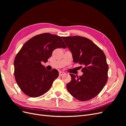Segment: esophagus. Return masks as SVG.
Here are the masks:
<instances>
[{
    "label": "esophagus",
    "mask_w": 126,
    "mask_h": 126,
    "mask_svg": "<svg viewBox=\"0 0 126 126\" xmlns=\"http://www.w3.org/2000/svg\"><path fill=\"white\" fill-rule=\"evenodd\" d=\"M65 74V73H64V72H63V71H60L59 72V75L60 76H62V75H63Z\"/></svg>",
    "instance_id": "esophagus-1"
}]
</instances>
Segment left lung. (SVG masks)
<instances>
[{"mask_svg": "<svg viewBox=\"0 0 126 126\" xmlns=\"http://www.w3.org/2000/svg\"><path fill=\"white\" fill-rule=\"evenodd\" d=\"M72 54L74 63L83 66V74H70V82L67 84L69 93L80 101H87L100 93L108 80V65L101 49L90 39L79 36L63 37Z\"/></svg>", "mask_w": 126, "mask_h": 126, "instance_id": "obj_1", "label": "left lung"}]
</instances>
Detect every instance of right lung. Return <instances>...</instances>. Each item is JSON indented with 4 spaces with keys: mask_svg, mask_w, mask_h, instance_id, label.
<instances>
[{
    "mask_svg": "<svg viewBox=\"0 0 126 126\" xmlns=\"http://www.w3.org/2000/svg\"><path fill=\"white\" fill-rule=\"evenodd\" d=\"M61 37L49 33L36 35L24 44L15 57V79L27 96L38 97L44 94L58 77V70L48 71L41 63L48 62L55 49L66 48Z\"/></svg>",
    "mask_w": 126,
    "mask_h": 126,
    "instance_id": "right-lung-1",
    "label": "right lung"
}]
</instances>
